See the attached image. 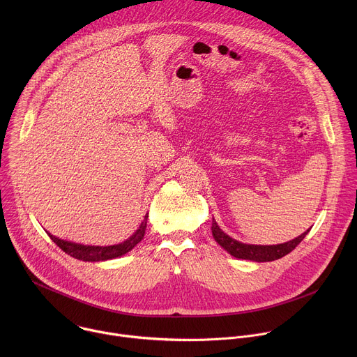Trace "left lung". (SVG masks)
<instances>
[{
	"instance_id": "1",
	"label": "left lung",
	"mask_w": 357,
	"mask_h": 357,
	"mask_svg": "<svg viewBox=\"0 0 357 357\" xmlns=\"http://www.w3.org/2000/svg\"><path fill=\"white\" fill-rule=\"evenodd\" d=\"M310 230L302 233L301 236L281 244H273V245H259V244H245L241 241L234 240L229 234H226L216 220H212V234L213 238L230 254V256L241 260H250L256 263H266V261H274L291 252L303 238L308 234Z\"/></svg>"
}]
</instances>
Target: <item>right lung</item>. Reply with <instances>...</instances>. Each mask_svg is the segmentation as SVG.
<instances>
[{
    "instance_id": "1",
    "label": "right lung",
    "mask_w": 357,
    "mask_h": 357,
    "mask_svg": "<svg viewBox=\"0 0 357 357\" xmlns=\"http://www.w3.org/2000/svg\"><path fill=\"white\" fill-rule=\"evenodd\" d=\"M146 219H148V213L144 216V220L141 222L139 227L123 243L119 244H113V245H86V244H79V243H73V241H68V240H62L54 234H49V237L54 240V243H56L65 252H68L70 257L82 260V261H90V263H96V261H107V260H113L117 257L124 256L128 251H131L142 238L146 230Z\"/></svg>"
}]
</instances>
